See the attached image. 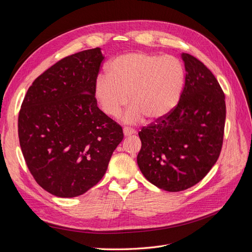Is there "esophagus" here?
<instances>
[{
	"instance_id": "1",
	"label": "esophagus",
	"mask_w": 252,
	"mask_h": 252,
	"mask_svg": "<svg viewBox=\"0 0 252 252\" xmlns=\"http://www.w3.org/2000/svg\"><path fill=\"white\" fill-rule=\"evenodd\" d=\"M123 132H124V135H125V136H129V135H131V134L134 133V130H133V129H131V128L125 127V128L123 129Z\"/></svg>"
}]
</instances>
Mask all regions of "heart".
Masks as SVG:
<instances>
[{"label":"heart","instance_id":"heart-1","mask_svg":"<svg viewBox=\"0 0 252 252\" xmlns=\"http://www.w3.org/2000/svg\"><path fill=\"white\" fill-rule=\"evenodd\" d=\"M185 84V70L173 56L131 52L112 59L106 75H98L94 93L102 110L117 118L129 102L126 123L147 118L157 122L177 107Z\"/></svg>","mask_w":252,"mask_h":252}]
</instances>
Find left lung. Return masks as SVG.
<instances>
[{"label": "left lung", "instance_id": "obj_1", "mask_svg": "<svg viewBox=\"0 0 252 252\" xmlns=\"http://www.w3.org/2000/svg\"><path fill=\"white\" fill-rule=\"evenodd\" d=\"M185 85L166 118L139 132V168L151 184L182 191L197 184L218 161L226 120L225 95L201 61L183 52Z\"/></svg>", "mask_w": 252, "mask_h": 252}]
</instances>
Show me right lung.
I'll use <instances>...</instances> for the list:
<instances>
[{
    "instance_id": "obj_1",
    "label": "right lung",
    "mask_w": 252,
    "mask_h": 252,
    "mask_svg": "<svg viewBox=\"0 0 252 252\" xmlns=\"http://www.w3.org/2000/svg\"><path fill=\"white\" fill-rule=\"evenodd\" d=\"M103 60L100 47L64 58L34 80L23 101V156L37 184L56 196H78L97 184L124 138L94 97Z\"/></svg>"
}]
</instances>
